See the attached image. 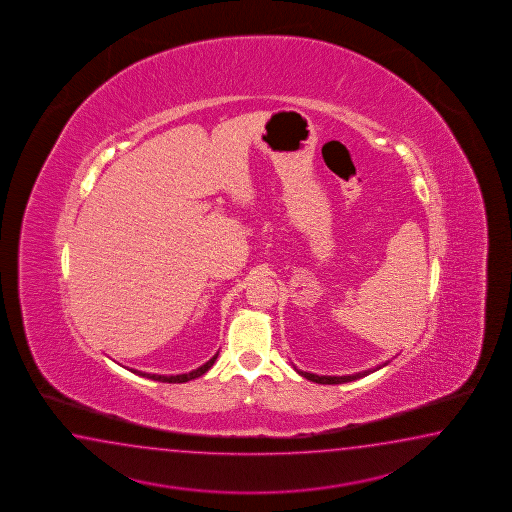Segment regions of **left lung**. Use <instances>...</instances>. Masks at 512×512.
<instances>
[{"label":"left lung","instance_id":"obj_1","mask_svg":"<svg viewBox=\"0 0 512 512\" xmlns=\"http://www.w3.org/2000/svg\"><path fill=\"white\" fill-rule=\"evenodd\" d=\"M387 363H383L381 367H385ZM381 367L376 369H369V371L356 372V374H349V376H318V374H311V372H303L300 369H296L298 374H301L303 378L314 381V383H323V385H338V383H347V381L360 380L363 376H369L371 372L378 371Z\"/></svg>","mask_w":512,"mask_h":512}]
</instances>
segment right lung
Wrapping results in <instances>:
<instances>
[{
	"instance_id": "obj_1",
	"label": "right lung",
	"mask_w": 512,
	"mask_h": 512,
	"mask_svg": "<svg viewBox=\"0 0 512 512\" xmlns=\"http://www.w3.org/2000/svg\"><path fill=\"white\" fill-rule=\"evenodd\" d=\"M218 358V354H214L211 360L207 361V363H203L201 367H198L196 371H191L189 374H176V376H161V374H147V372L134 371V369H129V371L134 372V374H138V376H143V378H149V380L163 381V383H185V381L194 380V378H200L203 376L205 372L211 369L212 365H214V361Z\"/></svg>"
}]
</instances>
